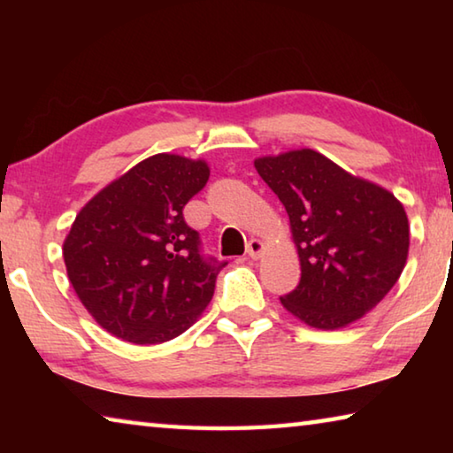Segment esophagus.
I'll return each instance as SVG.
<instances>
[{"mask_svg":"<svg viewBox=\"0 0 453 453\" xmlns=\"http://www.w3.org/2000/svg\"><path fill=\"white\" fill-rule=\"evenodd\" d=\"M262 250H264V243L259 240H250L248 245H245V254H248V257L251 259H257L259 254H262Z\"/></svg>","mask_w":453,"mask_h":453,"instance_id":"1","label":"esophagus"}]
</instances>
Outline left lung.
Masks as SVG:
<instances>
[{
    "mask_svg": "<svg viewBox=\"0 0 453 453\" xmlns=\"http://www.w3.org/2000/svg\"><path fill=\"white\" fill-rule=\"evenodd\" d=\"M256 170L289 216L302 264L283 308L305 324L337 329L375 308L408 259L403 205L313 150L256 159Z\"/></svg>",
    "mask_w": 453,
    "mask_h": 453,
    "instance_id": "1",
    "label": "left lung"
}]
</instances>
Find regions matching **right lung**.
I'll return each instance as SVG.
<instances>
[{
	"instance_id": "add662e5",
	"label": "right lung",
	"mask_w": 453,
	"mask_h": 453,
	"mask_svg": "<svg viewBox=\"0 0 453 453\" xmlns=\"http://www.w3.org/2000/svg\"><path fill=\"white\" fill-rule=\"evenodd\" d=\"M210 180L205 162L157 153L86 203L64 243L75 294L121 340L162 343L194 324L227 262L205 256L183 208Z\"/></svg>"
}]
</instances>
